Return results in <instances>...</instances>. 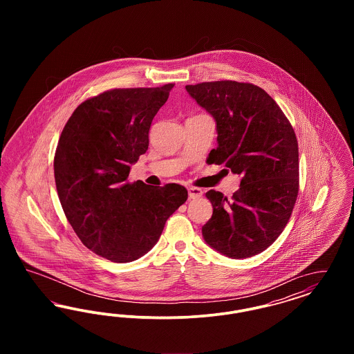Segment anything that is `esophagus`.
Instances as JSON below:
<instances>
[{
  "mask_svg": "<svg viewBox=\"0 0 354 354\" xmlns=\"http://www.w3.org/2000/svg\"><path fill=\"white\" fill-rule=\"evenodd\" d=\"M202 188H198V187H189V188H188V196H189V199H199V198H202Z\"/></svg>",
  "mask_w": 354,
  "mask_h": 354,
  "instance_id": "1",
  "label": "esophagus"
}]
</instances>
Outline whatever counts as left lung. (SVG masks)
Returning <instances> with one entry per match:
<instances>
[{
	"instance_id": "left-lung-1",
	"label": "left lung",
	"mask_w": 354,
	"mask_h": 354,
	"mask_svg": "<svg viewBox=\"0 0 354 354\" xmlns=\"http://www.w3.org/2000/svg\"><path fill=\"white\" fill-rule=\"evenodd\" d=\"M216 120L209 165L241 176L228 199L209 189L214 212L202 228L208 245L232 259L266 251L284 231L299 194V145L279 104L261 87L236 81L187 84Z\"/></svg>"
}]
</instances>
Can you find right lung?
Segmentation results:
<instances>
[{
  "label": "right lung",
  "instance_id": "1",
  "mask_svg": "<svg viewBox=\"0 0 354 354\" xmlns=\"http://www.w3.org/2000/svg\"><path fill=\"white\" fill-rule=\"evenodd\" d=\"M174 84L113 88L71 114L54 155V179L64 212L90 251L130 263L156 244L169 216L187 201L183 185L127 180L149 149L152 119Z\"/></svg>",
  "mask_w": 354,
  "mask_h": 354
}]
</instances>
